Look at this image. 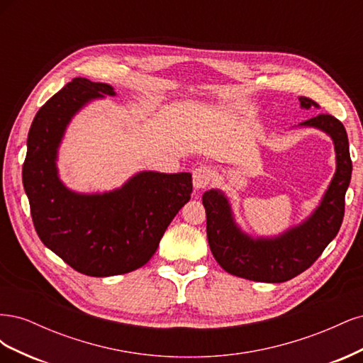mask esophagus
I'll list each match as a JSON object with an SVG mask.
<instances>
[{
    "mask_svg": "<svg viewBox=\"0 0 363 363\" xmlns=\"http://www.w3.org/2000/svg\"><path fill=\"white\" fill-rule=\"evenodd\" d=\"M213 177V171L211 169V167H206V164H201V167L196 168L194 171V188L195 189H204L206 186H208V183L212 182Z\"/></svg>",
    "mask_w": 363,
    "mask_h": 363,
    "instance_id": "obj_1",
    "label": "esophagus"
}]
</instances>
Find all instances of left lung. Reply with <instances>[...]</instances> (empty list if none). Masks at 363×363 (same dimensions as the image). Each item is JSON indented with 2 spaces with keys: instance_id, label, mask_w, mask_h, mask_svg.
<instances>
[{
  "instance_id": "obj_1",
  "label": "left lung",
  "mask_w": 363,
  "mask_h": 363,
  "mask_svg": "<svg viewBox=\"0 0 363 363\" xmlns=\"http://www.w3.org/2000/svg\"><path fill=\"white\" fill-rule=\"evenodd\" d=\"M300 107L320 108L313 100L300 96ZM298 127L324 131L335 145L336 171L315 211L298 225L276 236H251L236 223L232 204L219 189L203 194L207 218V240L215 260L224 271L252 281L281 283L294 279L321 256L337 235L344 219L345 192L353 164L345 127L332 115L320 113Z\"/></svg>"
}]
</instances>
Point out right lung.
<instances>
[{
    "instance_id": "right-lung-1",
    "label": "right lung",
    "mask_w": 363,
    "mask_h": 363,
    "mask_svg": "<svg viewBox=\"0 0 363 363\" xmlns=\"http://www.w3.org/2000/svg\"><path fill=\"white\" fill-rule=\"evenodd\" d=\"M111 84L77 77L33 119L23 183L36 233L71 268L91 277L135 271L155 255L174 216L191 200L192 174L140 171L121 188L82 194L59 177V148L72 118Z\"/></svg>"
}]
</instances>
